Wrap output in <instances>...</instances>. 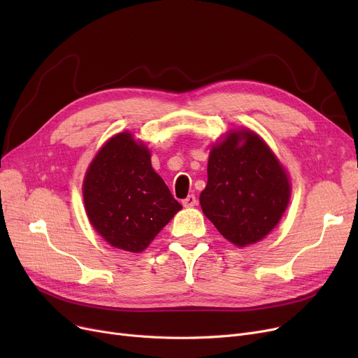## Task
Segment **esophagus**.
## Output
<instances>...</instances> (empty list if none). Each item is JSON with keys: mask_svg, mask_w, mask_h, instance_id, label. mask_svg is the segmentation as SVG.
I'll return each mask as SVG.
<instances>
[{"mask_svg": "<svg viewBox=\"0 0 358 358\" xmlns=\"http://www.w3.org/2000/svg\"><path fill=\"white\" fill-rule=\"evenodd\" d=\"M181 203L184 208H194V206L197 204V199H196V196L190 194V196H187Z\"/></svg>", "mask_w": 358, "mask_h": 358, "instance_id": "1", "label": "esophagus"}]
</instances>
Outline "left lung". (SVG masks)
Returning <instances> with one entry per match:
<instances>
[{
    "mask_svg": "<svg viewBox=\"0 0 358 358\" xmlns=\"http://www.w3.org/2000/svg\"><path fill=\"white\" fill-rule=\"evenodd\" d=\"M290 196L287 169L254 130L231 129L212 145L200 206L238 248L264 239L283 217Z\"/></svg>",
    "mask_w": 358,
    "mask_h": 358,
    "instance_id": "8db88e82",
    "label": "left lung"
}]
</instances>
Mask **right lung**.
Wrapping results in <instances>:
<instances>
[{"instance_id": "1", "label": "right lung", "mask_w": 358, "mask_h": 358, "mask_svg": "<svg viewBox=\"0 0 358 358\" xmlns=\"http://www.w3.org/2000/svg\"><path fill=\"white\" fill-rule=\"evenodd\" d=\"M90 224L108 245L142 252L182 206L150 164L148 145L130 130L97 150L83 181Z\"/></svg>"}]
</instances>
